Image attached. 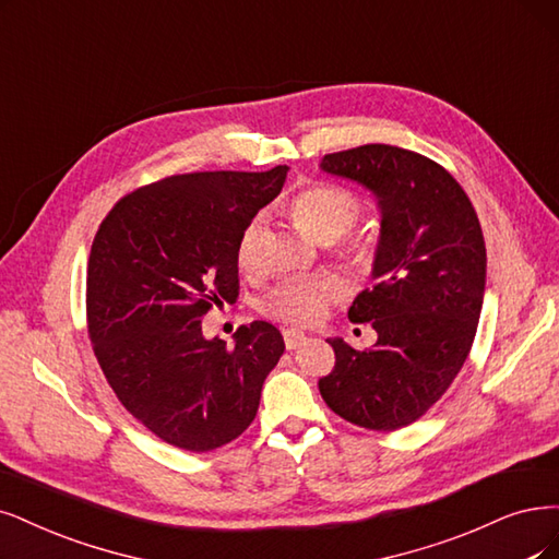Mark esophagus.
I'll use <instances>...</instances> for the list:
<instances>
[{"instance_id": "esophagus-1", "label": "esophagus", "mask_w": 559, "mask_h": 559, "mask_svg": "<svg viewBox=\"0 0 559 559\" xmlns=\"http://www.w3.org/2000/svg\"><path fill=\"white\" fill-rule=\"evenodd\" d=\"M283 341H285L287 349H297V347H301L308 341V336L304 332H297V329H285Z\"/></svg>"}]
</instances>
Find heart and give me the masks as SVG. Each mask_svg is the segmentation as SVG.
<instances>
[{"instance_id":"b5f03b06","label":"heart","mask_w":559,"mask_h":559,"mask_svg":"<svg viewBox=\"0 0 559 559\" xmlns=\"http://www.w3.org/2000/svg\"><path fill=\"white\" fill-rule=\"evenodd\" d=\"M290 214L304 233L320 241H334L349 233L361 216L359 200L334 183H311L297 191L290 200ZM260 233V216L248 223L237 241V264L248 269L253 264L255 239ZM380 246L376 239L357 237L343 246V258L370 272L378 264ZM345 297V287L336 278H293L278 283L260 301V313L295 326L316 324L326 308Z\"/></svg>"}]
</instances>
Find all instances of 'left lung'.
<instances>
[{"label":"left lung","mask_w":559,"mask_h":559,"mask_svg":"<svg viewBox=\"0 0 559 559\" xmlns=\"http://www.w3.org/2000/svg\"><path fill=\"white\" fill-rule=\"evenodd\" d=\"M320 168L373 191L382 214L376 285L347 311L373 322L378 341H329L336 364L320 394L349 424L399 430L444 396L469 355L486 287L481 225L461 183L417 152L361 144Z\"/></svg>","instance_id":"left-lung-1"}]
</instances>
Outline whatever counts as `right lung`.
I'll use <instances>...</instances> for the list:
<instances>
[{
    "label": "right lung",
    "instance_id": "add662e5",
    "mask_svg": "<svg viewBox=\"0 0 559 559\" xmlns=\"http://www.w3.org/2000/svg\"><path fill=\"white\" fill-rule=\"evenodd\" d=\"M287 168L189 173L140 186L98 225L87 264V329L119 403L156 438L212 451L258 415L285 343L255 320L235 347L202 336V318L239 297L237 241Z\"/></svg>",
    "mask_w": 559,
    "mask_h": 559
}]
</instances>
